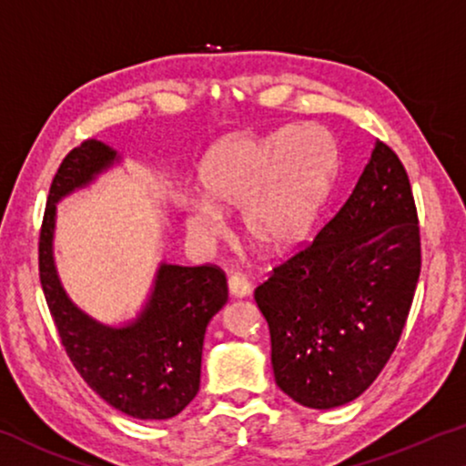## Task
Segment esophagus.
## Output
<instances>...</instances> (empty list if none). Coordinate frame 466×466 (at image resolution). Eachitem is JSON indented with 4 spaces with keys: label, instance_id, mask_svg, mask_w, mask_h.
I'll list each match as a JSON object with an SVG mask.
<instances>
[{
    "label": "esophagus",
    "instance_id": "34e87169",
    "mask_svg": "<svg viewBox=\"0 0 466 466\" xmlns=\"http://www.w3.org/2000/svg\"><path fill=\"white\" fill-rule=\"evenodd\" d=\"M228 289H230L232 298H247L248 293H251V283H248L245 274L234 272L230 274V279H228Z\"/></svg>",
    "mask_w": 466,
    "mask_h": 466
}]
</instances>
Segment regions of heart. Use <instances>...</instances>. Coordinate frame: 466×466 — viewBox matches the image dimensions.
<instances>
[{
    "instance_id": "b5f03b06",
    "label": "heart",
    "mask_w": 466,
    "mask_h": 466,
    "mask_svg": "<svg viewBox=\"0 0 466 466\" xmlns=\"http://www.w3.org/2000/svg\"><path fill=\"white\" fill-rule=\"evenodd\" d=\"M336 165L331 137L314 127L232 137L202 160L200 181L211 202H189L186 224L198 238H213L224 224L214 207L221 211L242 207L248 238L270 251H289L317 224Z\"/></svg>"
}]
</instances>
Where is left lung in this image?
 <instances>
[{"mask_svg": "<svg viewBox=\"0 0 466 466\" xmlns=\"http://www.w3.org/2000/svg\"><path fill=\"white\" fill-rule=\"evenodd\" d=\"M420 277V226L399 156L376 141L342 208L255 289L279 389L331 410L389 363Z\"/></svg>", "mask_w": 466, "mask_h": 466, "instance_id": "1", "label": "left lung"}]
</instances>
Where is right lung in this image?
<instances>
[{
	"instance_id": "add662e5",
	"label": "right lung",
	"mask_w": 466,
	"mask_h": 466,
	"mask_svg": "<svg viewBox=\"0 0 466 466\" xmlns=\"http://www.w3.org/2000/svg\"><path fill=\"white\" fill-rule=\"evenodd\" d=\"M117 160L116 149L95 139L65 156L39 230V280L65 352L90 389L122 414L167 420L200 389L205 331L228 301V283L224 270L211 264H160L147 304L122 327L90 319L67 298L52 258L56 202Z\"/></svg>"
}]
</instances>
